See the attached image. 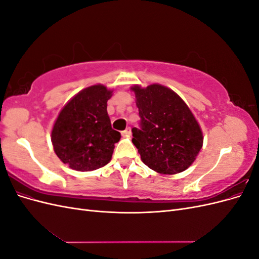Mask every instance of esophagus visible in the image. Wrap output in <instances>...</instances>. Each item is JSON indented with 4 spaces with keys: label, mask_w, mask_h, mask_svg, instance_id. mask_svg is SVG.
I'll list each match as a JSON object with an SVG mask.
<instances>
[{
    "label": "esophagus",
    "mask_w": 259,
    "mask_h": 259,
    "mask_svg": "<svg viewBox=\"0 0 259 259\" xmlns=\"http://www.w3.org/2000/svg\"><path fill=\"white\" fill-rule=\"evenodd\" d=\"M131 134H132V130H131V127H127L126 130L122 132V135H123V136H131Z\"/></svg>",
    "instance_id": "obj_1"
}]
</instances>
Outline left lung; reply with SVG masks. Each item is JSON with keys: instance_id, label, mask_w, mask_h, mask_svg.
I'll return each mask as SVG.
<instances>
[{"instance_id": "1", "label": "left lung", "mask_w": 259, "mask_h": 259, "mask_svg": "<svg viewBox=\"0 0 259 259\" xmlns=\"http://www.w3.org/2000/svg\"><path fill=\"white\" fill-rule=\"evenodd\" d=\"M135 93L140 128L132 142L142 161L160 174L184 171L194 162L203 145V134L189 107L170 89L151 84L131 89Z\"/></svg>"}]
</instances>
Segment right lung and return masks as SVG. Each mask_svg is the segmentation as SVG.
<instances>
[{
  "label": "right lung",
  "instance_id": "1",
  "mask_svg": "<svg viewBox=\"0 0 259 259\" xmlns=\"http://www.w3.org/2000/svg\"><path fill=\"white\" fill-rule=\"evenodd\" d=\"M112 91L97 84L79 92L61 109L52 130L54 151L62 163L80 171L105 166L121 138L111 127L107 101Z\"/></svg>",
  "mask_w": 259,
  "mask_h": 259
}]
</instances>
